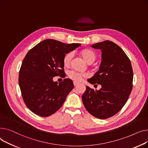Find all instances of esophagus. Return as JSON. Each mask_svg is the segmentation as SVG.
<instances>
[{"label":"esophagus","mask_w":148,"mask_h":148,"mask_svg":"<svg viewBox=\"0 0 148 148\" xmlns=\"http://www.w3.org/2000/svg\"><path fill=\"white\" fill-rule=\"evenodd\" d=\"M73 84H74V85H75V86H77V85H79V84L78 83V82H77L76 81H74V82H73Z\"/></svg>","instance_id":"34e87169"}]
</instances>
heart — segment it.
Segmentation results:
<instances>
[{
    "mask_svg": "<svg viewBox=\"0 0 148 148\" xmlns=\"http://www.w3.org/2000/svg\"><path fill=\"white\" fill-rule=\"evenodd\" d=\"M80 55L85 62L88 64H92L96 58V56H95L94 52L90 49H82L80 52ZM73 56V54L72 52H70V53L65 54L63 58V64L65 66H68L70 64ZM85 76L86 75L84 74H81L73 71H72L69 73V77L75 81H81L82 80V78Z\"/></svg>",
    "mask_w": 148,
    "mask_h": 148,
    "instance_id": "1",
    "label": "heart"
}]
</instances>
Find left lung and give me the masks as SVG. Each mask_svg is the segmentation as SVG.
<instances>
[{
  "label": "left lung",
  "mask_w": 148,
  "mask_h": 148,
  "mask_svg": "<svg viewBox=\"0 0 148 148\" xmlns=\"http://www.w3.org/2000/svg\"><path fill=\"white\" fill-rule=\"evenodd\" d=\"M91 47L101 50V60L98 71L88 82L100 85L101 88L94 90L86 86L82 100L92 116L106 119L117 114L128 99L133 88L132 66L124 51L114 42L105 40Z\"/></svg>",
  "instance_id": "8db88e82"
}]
</instances>
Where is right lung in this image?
I'll use <instances>...</instances> for the list:
<instances>
[{"mask_svg": "<svg viewBox=\"0 0 148 148\" xmlns=\"http://www.w3.org/2000/svg\"><path fill=\"white\" fill-rule=\"evenodd\" d=\"M81 45L48 39L39 42L26 54L18 83L25 105L34 114L49 116L62 106L74 88L73 83L69 78L61 82H54L53 77L58 75L65 77L64 56Z\"/></svg>", "mask_w": 148, "mask_h": 148, "instance_id": "obj_1", "label": "right lung"}]
</instances>
